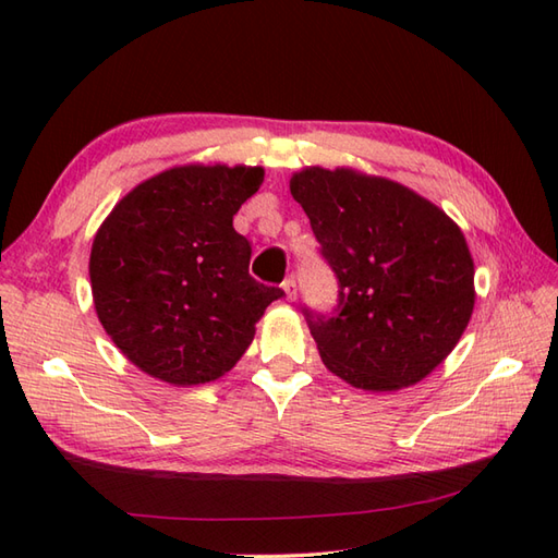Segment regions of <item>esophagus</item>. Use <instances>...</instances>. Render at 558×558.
Here are the masks:
<instances>
[{"mask_svg": "<svg viewBox=\"0 0 558 558\" xmlns=\"http://www.w3.org/2000/svg\"><path fill=\"white\" fill-rule=\"evenodd\" d=\"M281 287H283V293H287V298H289V301H295V298H298V287H295V277L291 275V277H287V279H283V283H281Z\"/></svg>", "mask_w": 558, "mask_h": 558, "instance_id": "esophagus-1", "label": "esophagus"}]
</instances>
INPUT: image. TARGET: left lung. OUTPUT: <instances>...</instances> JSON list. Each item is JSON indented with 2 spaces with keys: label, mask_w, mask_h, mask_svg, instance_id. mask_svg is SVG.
Returning <instances> with one entry per match:
<instances>
[{
  "label": "left lung",
  "mask_w": 558,
  "mask_h": 558,
  "mask_svg": "<svg viewBox=\"0 0 558 558\" xmlns=\"http://www.w3.org/2000/svg\"><path fill=\"white\" fill-rule=\"evenodd\" d=\"M291 194L338 279V305L303 307L326 369L364 390H398L450 355L473 312V260L461 229L384 177L305 168Z\"/></svg>",
  "instance_id": "obj_1"
}]
</instances>
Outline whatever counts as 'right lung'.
<instances>
[{
	"instance_id": "1",
	"label": "right lung",
	"mask_w": 558,
	"mask_h": 558,
	"mask_svg": "<svg viewBox=\"0 0 558 558\" xmlns=\"http://www.w3.org/2000/svg\"><path fill=\"white\" fill-rule=\"evenodd\" d=\"M263 168L182 166L134 186L92 243L94 307L132 364L172 386L220 378L281 289L248 275L234 215Z\"/></svg>"
}]
</instances>
